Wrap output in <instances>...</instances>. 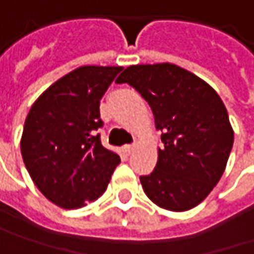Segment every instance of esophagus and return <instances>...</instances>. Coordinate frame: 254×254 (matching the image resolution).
Listing matches in <instances>:
<instances>
[{
	"instance_id": "obj_1",
	"label": "esophagus",
	"mask_w": 254,
	"mask_h": 254,
	"mask_svg": "<svg viewBox=\"0 0 254 254\" xmlns=\"http://www.w3.org/2000/svg\"><path fill=\"white\" fill-rule=\"evenodd\" d=\"M133 150H134V146H124V147H123V152L126 154H131L133 153Z\"/></svg>"
}]
</instances>
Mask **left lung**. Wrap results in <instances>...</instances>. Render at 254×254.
I'll return each instance as SVG.
<instances>
[{
    "label": "left lung",
    "instance_id": "left-lung-1",
    "mask_svg": "<svg viewBox=\"0 0 254 254\" xmlns=\"http://www.w3.org/2000/svg\"><path fill=\"white\" fill-rule=\"evenodd\" d=\"M117 83L149 102L163 147L141 187L160 208L188 211L201 204L226 171L234 131L226 105L205 81L172 64H133Z\"/></svg>",
    "mask_w": 254,
    "mask_h": 254
}]
</instances>
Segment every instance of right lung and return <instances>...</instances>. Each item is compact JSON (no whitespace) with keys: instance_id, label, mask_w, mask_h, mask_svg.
<instances>
[{"instance_id":"right-lung-1","label":"right lung","mask_w":254,"mask_h":254,"mask_svg":"<svg viewBox=\"0 0 254 254\" xmlns=\"http://www.w3.org/2000/svg\"><path fill=\"white\" fill-rule=\"evenodd\" d=\"M121 66H81L50 85L28 111L21 156L39 190L64 209L105 192L120 156L101 144L100 101Z\"/></svg>"}]
</instances>
